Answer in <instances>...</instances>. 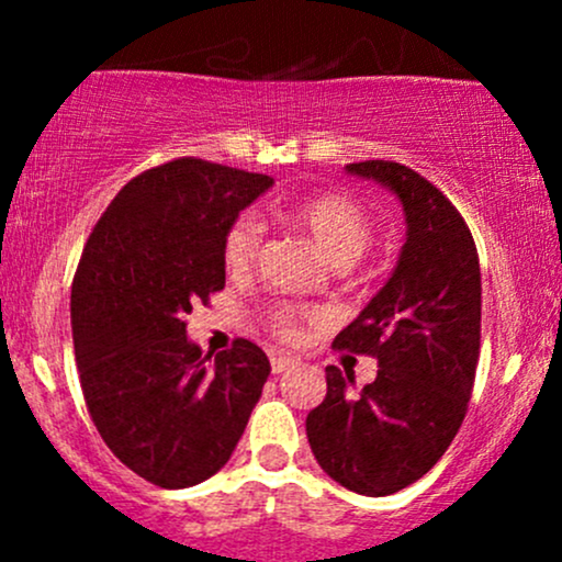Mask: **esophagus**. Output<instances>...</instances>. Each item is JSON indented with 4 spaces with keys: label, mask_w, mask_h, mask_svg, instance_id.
Wrapping results in <instances>:
<instances>
[{
    "label": "esophagus",
    "mask_w": 562,
    "mask_h": 562,
    "mask_svg": "<svg viewBox=\"0 0 562 562\" xmlns=\"http://www.w3.org/2000/svg\"><path fill=\"white\" fill-rule=\"evenodd\" d=\"M293 367H299V359H291V356H271V370H274L277 375L293 370Z\"/></svg>",
    "instance_id": "esophagus-1"
}]
</instances>
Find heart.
<instances>
[{"label": "heart", "mask_w": 562, "mask_h": 562, "mask_svg": "<svg viewBox=\"0 0 562 562\" xmlns=\"http://www.w3.org/2000/svg\"><path fill=\"white\" fill-rule=\"evenodd\" d=\"M285 220L302 231L317 247V252L337 269L353 266L375 239V223L359 201L337 192L307 198L285 212ZM260 220L255 214H241L228 225L223 236V266L231 277H247L258 260ZM304 313L293 304H271L263 321L274 337L293 342L299 337V323Z\"/></svg>", "instance_id": "obj_1"}]
</instances>
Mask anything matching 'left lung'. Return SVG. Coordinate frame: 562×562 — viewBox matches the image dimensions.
I'll return each instance as SVG.
<instances>
[{
    "label": "left lung",
    "mask_w": 562,
    "mask_h": 562,
    "mask_svg": "<svg viewBox=\"0 0 562 562\" xmlns=\"http://www.w3.org/2000/svg\"><path fill=\"white\" fill-rule=\"evenodd\" d=\"M345 171L400 198L407 239L386 285L331 342L372 356L378 378L353 391L348 372L326 367L307 440L337 484L383 497L429 473L462 427L481 348V269L462 214L432 181L391 160Z\"/></svg>",
    "instance_id": "8db88e82"
}]
</instances>
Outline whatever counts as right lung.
I'll return each mask as SVG.
<instances>
[{
	"instance_id": "obj_1",
	"label": "right lung",
	"mask_w": 562,
	"mask_h": 562,
	"mask_svg": "<svg viewBox=\"0 0 562 562\" xmlns=\"http://www.w3.org/2000/svg\"><path fill=\"white\" fill-rule=\"evenodd\" d=\"M274 184L179 157L119 190L89 234L70 293L83 400L119 462L162 490L217 473L271 364L249 339L203 356L187 313L225 288L223 236Z\"/></svg>"
}]
</instances>
